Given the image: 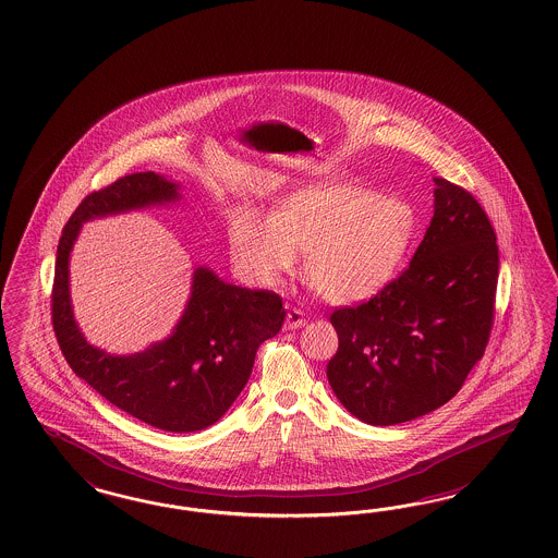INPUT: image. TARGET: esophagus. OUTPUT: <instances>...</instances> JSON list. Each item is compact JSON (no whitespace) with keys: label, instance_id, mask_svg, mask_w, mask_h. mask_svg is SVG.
Segmentation results:
<instances>
[{"label":"esophagus","instance_id":"obj_1","mask_svg":"<svg viewBox=\"0 0 558 558\" xmlns=\"http://www.w3.org/2000/svg\"><path fill=\"white\" fill-rule=\"evenodd\" d=\"M306 326V316L302 310L298 307H289L288 316H286V330H295V328H302Z\"/></svg>","mask_w":558,"mask_h":558}]
</instances>
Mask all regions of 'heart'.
Here are the masks:
<instances>
[{"instance_id":"1","label":"heart","mask_w":558,"mask_h":558,"mask_svg":"<svg viewBox=\"0 0 558 558\" xmlns=\"http://www.w3.org/2000/svg\"><path fill=\"white\" fill-rule=\"evenodd\" d=\"M416 232L413 207L353 182H318L281 198L275 214L238 211L230 254L248 281L272 288L306 251L310 283L326 302L360 304L386 288Z\"/></svg>"}]
</instances>
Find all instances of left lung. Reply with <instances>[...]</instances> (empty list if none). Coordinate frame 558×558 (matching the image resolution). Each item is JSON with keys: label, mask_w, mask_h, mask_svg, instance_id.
<instances>
[{"label": "left lung", "mask_w": 558, "mask_h": 558, "mask_svg": "<svg viewBox=\"0 0 558 558\" xmlns=\"http://www.w3.org/2000/svg\"><path fill=\"white\" fill-rule=\"evenodd\" d=\"M435 211L413 260L360 306L337 307L339 351L326 376L369 425L432 413L485 355L499 279L497 235L466 189L435 177Z\"/></svg>", "instance_id": "obj_1"}]
</instances>
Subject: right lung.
<instances>
[{"label":"right lung","instance_id":"right-lung-1","mask_svg":"<svg viewBox=\"0 0 558 558\" xmlns=\"http://www.w3.org/2000/svg\"><path fill=\"white\" fill-rule=\"evenodd\" d=\"M177 198L179 184L156 172L126 174L84 198L59 238L51 318L75 376L156 429L191 433L214 425L234 404L251 378L256 349L281 330L283 300L269 289L223 283L214 270L198 267L174 332L129 357L86 342L70 302V252L84 221Z\"/></svg>","mask_w":558,"mask_h":558}]
</instances>
